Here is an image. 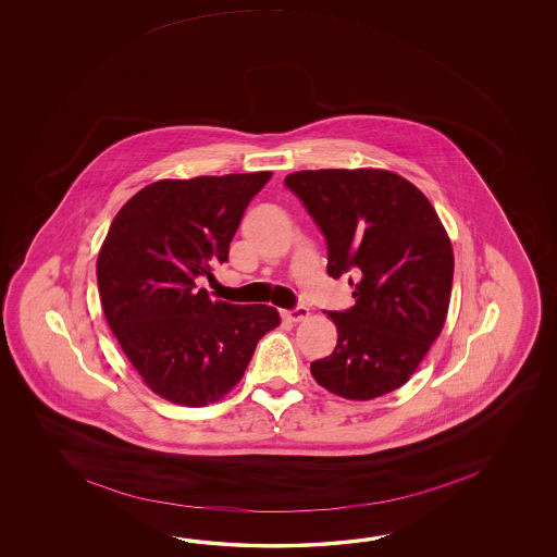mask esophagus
I'll return each mask as SVG.
<instances>
[{
	"mask_svg": "<svg viewBox=\"0 0 557 557\" xmlns=\"http://www.w3.org/2000/svg\"><path fill=\"white\" fill-rule=\"evenodd\" d=\"M308 308L298 305V307L290 308V310H283V319L290 320V322H300V320L308 319Z\"/></svg>",
	"mask_w": 557,
	"mask_h": 557,
	"instance_id": "34e87169",
	"label": "esophagus"
}]
</instances>
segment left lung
Segmentation results:
<instances>
[{"label": "left lung", "mask_w": 557, "mask_h": 557, "mask_svg": "<svg viewBox=\"0 0 557 557\" xmlns=\"http://www.w3.org/2000/svg\"><path fill=\"white\" fill-rule=\"evenodd\" d=\"M284 185L326 238L329 274H348L355 286V307L329 312L338 343L310 364L312 379L348 400L400 388L438 338L450 305L454 255L434 207L410 181L382 169L298 171Z\"/></svg>", "instance_id": "8db88e82"}]
</instances>
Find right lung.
<instances>
[{"instance_id": "right-lung-1", "label": "right lung", "mask_w": 557, "mask_h": 557, "mask_svg": "<svg viewBox=\"0 0 557 557\" xmlns=\"http://www.w3.org/2000/svg\"><path fill=\"white\" fill-rule=\"evenodd\" d=\"M273 173L165 178L121 207L97 257L107 324L145 384L169 403L207 406L243 379L276 308L231 305L214 281L252 197Z\"/></svg>"}]
</instances>
